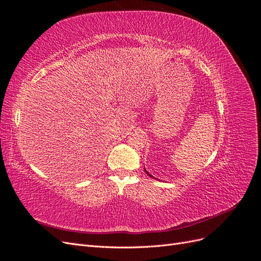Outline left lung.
<instances>
[{
    "instance_id": "1",
    "label": "left lung",
    "mask_w": 261,
    "mask_h": 261,
    "mask_svg": "<svg viewBox=\"0 0 261 261\" xmlns=\"http://www.w3.org/2000/svg\"><path fill=\"white\" fill-rule=\"evenodd\" d=\"M145 171H146V169H145ZM146 173H147V174H148V175H149V176H150V177H153V176H152V175H150V174H149V173H148V172H147V171H146ZM153 178H154V177H153Z\"/></svg>"
}]
</instances>
